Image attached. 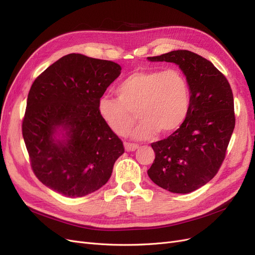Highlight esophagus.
<instances>
[{
	"label": "esophagus",
	"instance_id": "1",
	"mask_svg": "<svg viewBox=\"0 0 255 255\" xmlns=\"http://www.w3.org/2000/svg\"><path fill=\"white\" fill-rule=\"evenodd\" d=\"M125 148L127 151H135L138 148H139V145L137 143H130V142H125Z\"/></svg>",
	"mask_w": 255,
	"mask_h": 255
}]
</instances>
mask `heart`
<instances>
[{
	"label": "heart",
	"instance_id": "obj_1",
	"mask_svg": "<svg viewBox=\"0 0 255 255\" xmlns=\"http://www.w3.org/2000/svg\"><path fill=\"white\" fill-rule=\"evenodd\" d=\"M118 99L103 97L98 112L115 134L123 136L137 117L141 120L132 136L146 139L171 134L186 120L190 109V87L185 74L177 69L137 70L116 88Z\"/></svg>",
	"mask_w": 255,
	"mask_h": 255
}]
</instances>
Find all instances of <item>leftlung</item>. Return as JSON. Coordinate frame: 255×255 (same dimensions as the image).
Masks as SVG:
<instances>
[{"mask_svg": "<svg viewBox=\"0 0 255 255\" xmlns=\"http://www.w3.org/2000/svg\"><path fill=\"white\" fill-rule=\"evenodd\" d=\"M150 61L174 63L190 87L186 120L170 136L151 143L155 159L148 170L159 187L188 194L217 174L235 128L234 99L227 78L210 60L187 50H177Z\"/></svg>", "mask_w": 255, "mask_h": 255, "instance_id": "left-lung-1", "label": "left lung"}]
</instances>
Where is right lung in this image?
<instances>
[{"label": "right lung", "instance_id": "obj_1", "mask_svg": "<svg viewBox=\"0 0 255 255\" xmlns=\"http://www.w3.org/2000/svg\"><path fill=\"white\" fill-rule=\"evenodd\" d=\"M120 73L114 61L72 53L34 81L22 135L33 171L47 187L76 198L110 180L125 148L100 116L98 102Z\"/></svg>", "mask_w": 255, "mask_h": 255}]
</instances>
